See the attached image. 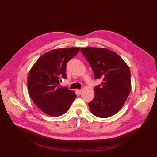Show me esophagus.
<instances>
[{"mask_svg": "<svg viewBox=\"0 0 157 157\" xmlns=\"http://www.w3.org/2000/svg\"><path fill=\"white\" fill-rule=\"evenodd\" d=\"M76 92L78 93L79 95H80V94H82V90H76Z\"/></svg>", "mask_w": 157, "mask_h": 157, "instance_id": "1", "label": "esophagus"}]
</instances>
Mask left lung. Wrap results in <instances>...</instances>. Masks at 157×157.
<instances>
[{"mask_svg":"<svg viewBox=\"0 0 157 157\" xmlns=\"http://www.w3.org/2000/svg\"><path fill=\"white\" fill-rule=\"evenodd\" d=\"M95 79L102 83L94 87V98L88 103L92 114L106 118L117 113L126 101L131 90L129 67L116 52L106 48H82Z\"/></svg>","mask_w":157,"mask_h":157,"instance_id":"1","label":"left lung"}]
</instances>
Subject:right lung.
I'll list each match as a JSON object with an SVG mask.
<instances>
[{
    "label": "right lung",
    "mask_w": 157,
    "mask_h": 157,
    "mask_svg": "<svg viewBox=\"0 0 157 157\" xmlns=\"http://www.w3.org/2000/svg\"><path fill=\"white\" fill-rule=\"evenodd\" d=\"M79 48L55 49L42 55L29 71L28 88L34 104L46 114L60 116L65 113L76 94L60 86L66 79V66L78 54Z\"/></svg>",
    "instance_id": "1"
}]
</instances>
